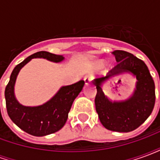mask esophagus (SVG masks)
Segmentation results:
<instances>
[{"mask_svg":"<svg viewBox=\"0 0 160 160\" xmlns=\"http://www.w3.org/2000/svg\"><path fill=\"white\" fill-rule=\"evenodd\" d=\"M92 77L91 76V75H87V76H85V78H84V82H85V85L88 86V85L90 84L91 81H92Z\"/></svg>","mask_w":160,"mask_h":160,"instance_id":"34e87169","label":"esophagus"}]
</instances>
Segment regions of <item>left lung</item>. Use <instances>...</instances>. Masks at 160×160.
Returning <instances> with one entry per match:
<instances>
[{
	"label": "left lung",
	"instance_id": "1",
	"mask_svg": "<svg viewBox=\"0 0 160 160\" xmlns=\"http://www.w3.org/2000/svg\"><path fill=\"white\" fill-rule=\"evenodd\" d=\"M112 54L118 65L105 77L92 81L97 88L95 106L105 128L127 133L140 127L151 115L155 104L154 81L143 61L123 50H115ZM122 73H129L137 78L136 88L127 100L112 101L104 94L102 86L106 80Z\"/></svg>",
	"mask_w": 160,
	"mask_h": 160
}]
</instances>
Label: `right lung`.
<instances>
[{"instance_id":"obj_1","label":"right lung","mask_w":160,"mask_h":160,"mask_svg":"<svg viewBox=\"0 0 160 160\" xmlns=\"http://www.w3.org/2000/svg\"><path fill=\"white\" fill-rule=\"evenodd\" d=\"M33 58H42L62 62L63 56L47 51H39L28 56L12 70L10 80L5 89L7 111L11 120L22 130L34 136H44L56 133L65 125L73 100L84 87V80L69 86H63L49 100L38 106H26L17 100L14 86L19 71Z\"/></svg>"}]
</instances>
